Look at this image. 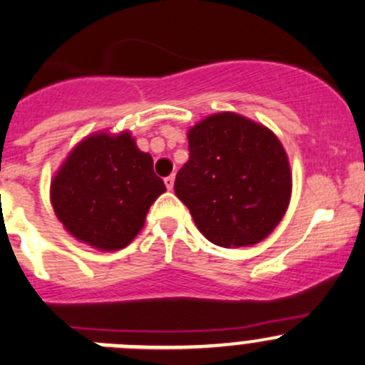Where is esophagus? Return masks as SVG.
Here are the masks:
<instances>
[{"label":"esophagus","instance_id":"obj_1","mask_svg":"<svg viewBox=\"0 0 365 365\" xmlns=\"http://www.w3.org/2000/svg\"><path fill=\"white\" fill-rule=\"evenodd\" d=\"M164 183L165 187H168V190H173V187H175V176H168V178L164 180Z\"/></svg>","mask_w":365,"mask_h":365}]
</instances>
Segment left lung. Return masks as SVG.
I'll use <instances>...</instances> for the list:
<instances>
[{"label": "left lung", "mask_w": 365, "mask_h": 365, "mask_svg": "<svg viewBox=\"0 0 365 365\" xmlns=\"http://www.w3.org/2000/svg\"><path fill=\"white\" fill-rule=\"evenodd\" d=\"M189 162L175 192L197 230L221 247L255 246L280 225L291 203L285 148L267 126L217 112L187 132Z\"/></svg>", "instance_id": "left-lung-1"}]
</instances>
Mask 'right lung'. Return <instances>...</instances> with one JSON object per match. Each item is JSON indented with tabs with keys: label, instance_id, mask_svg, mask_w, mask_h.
Listing matches in <instances>:
<instances>
[{
	"label": "right lung",
	"instance_id": "add662e5",
	"mask_svg": "<svg viewBox=\"0 0 365 365\" xmlns=\"http://www.w3.org/2000/svg\"><path fill=\"white\" fill-rule=\"evenodd\" d=\"M164 192L151 155L125 130L81 139L51 178L49 200L69 235L94 250L118 251L139 235Z\"/></svg>",
	"mask_w": 365,
	"mask_h": 365
}]
</instances>
